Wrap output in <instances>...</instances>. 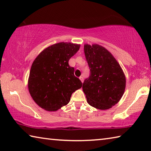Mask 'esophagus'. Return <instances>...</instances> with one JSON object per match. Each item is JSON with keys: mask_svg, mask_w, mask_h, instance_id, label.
Here are the masks:
<instances>
[{"mask_svg": "<svg viewBox=\"0 0 151 151\" xmlns=\"http://www.w3.org/2000/svg\"><path fill=\"white\" fill-rule=\"evenodd\" d=\"M79 79H80V80H81V81L82 82V83H83V81H84V78H83V76H80V77H79Z\"/></svg>", "mask_w": 151, "mask_h": 151, "instance_id": "1", "label": "esophagus"}]
</instances>
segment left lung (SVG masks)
I'll list each match as a JSON object with an SVG mask.
<instances>
[{"instance_id": "1", "label": "left lung", "mask_w": 151, "mask_h": 151, "mask_svg": "<svg viewBox=\"0 0 151 151\" xmlns=\"http://www.w3.org/2000/svg\"><path fill=\"white\" fill-rule=\"evenodd\" d=\"M91 75L83 83L87 103L97 109L106 110L121 100L126 86L123 70L112 55L102 46L84 45Z\"/></svg>"}]
</instances>
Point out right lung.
I'll return each instance as SVG.
<instances>
[{
  "mask_svg": "<svg viewBox=\"0 0 151 151\" xmlns=\"http://www.w3.org/2000/svg\"><path fill=\"white\" fill-rule=\"evenodd\" d=\"M81 45L58 42L50 45L37 56L32 64L28 80L30 96L40 107L56 111L70 102L72 94L83 83L74 75L68 60Z\"/></svg>",
  "mask_w": 151,
  "mask_h": 151,
  "instance_id": "add662e5",
  "label": "right lung"
}]
</instances>
